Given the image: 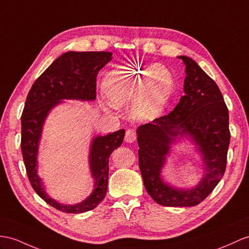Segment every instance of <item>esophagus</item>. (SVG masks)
Wrapping results in <instances>:
<instances>
[{
  "instance_id": "obj_1",
  "label": "esophagus",
  "mask_w": 249,
  "mask_h": 249,
  "mask_svg": "<svg viewBox=\"0 0 249 249\" xmlns=\"http://www.w3.org/2000/svg\"><path fill=\"white\" fill-rule=\"evenodd\" d=\"M135 141H136V133H135V131L132 130V129L126 130L125 136H124V142H129V143H132V142H134Z\"/></svg>"
}]
</instances>
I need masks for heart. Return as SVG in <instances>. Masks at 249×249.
Returning <instances> with one entry per match:
<instances>
[{
	"instance_id": "heart-1",
	"label": "heart",
	"mask_w": 249,
	"mask_h": 249,
	"mask_svg": "<svg viewBox=\"0 0 249 249\" xmlns=\"http://www.w3.org/2000/svg\"><path fill=\"white\" fill-rule=\"evenodd\" d=\"M104 89L111 104L121 107L136 94L134 113L139 119L156 117L173 92V78L165 66L151 63L124 66L107 75Z\"/></svg>"
}]
</instances>
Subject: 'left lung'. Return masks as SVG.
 <instances>
[{
	"label": "left lung",
	"instance_id": "left-lung-1",
	"mask_svg": "<svg viewBox=\"0 0 249 249\" xmlns=\"http://www.w3.org/2000/svg\"><path fill=\"white\" fill-rule=\"evenodd\" d=\"M178 58L185 64V95L172 112L138 126V162L145 190L157 204L191 207L204 201L225 173L229 115L216 83L195 60ZM183 138L195 143L204 167L203 178L189 190L174 187L161 177L172 145Z\"/></svg>",
	"mask_w": 249,
	"mask_h": 249
}]
</instances>
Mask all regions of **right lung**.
Returning a JSON list of instances; mask_svg holds the SVG:
<instances>
[{
	"mask_svg": "<svg viewBox=\"0 0 249 249\" xmlns=\"http://www.w3.org/2000/svg\"><path fill=\"white\" fill-rule=\"evenodd\" d=\"M112 60L110 52H68L48 66L33 84L21 117V150L28 179L36 193L62 212L81 213L94 209L105 198L107 188L108 159L124 142V130L93 137L89 145V165L94 189L84 201L74 205L59 203L45 191L38 174V152L45 120L53 107L63 100L94 101L96 77Z\"/></svg>",
	"mask_w": 249,
	"mask_h": 249,
	"instance_id": "right-lung-1",
	"label": "right lung"
}]
</instances>
